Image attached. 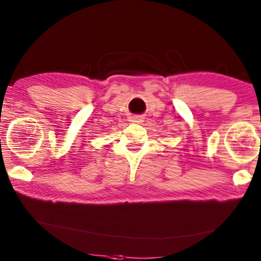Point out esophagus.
Segmentation results:
<instances>
[{
  "mask_svg": "<svg viewBox=\"0 0 261 261\" xmlns=\"http://www.w3.org/2000/svg\"><path fill=\"white\" fill-rule=\"evenodd\" d=\"M131 122H134V123H142L143 119L139 118V117H134V118H132Z\"/></svg>",
  "mask_w": 261,
  "mask_h": 261,
  "instance_id": "34e87169",
  "label": "esophagus"
}]
</instances>
